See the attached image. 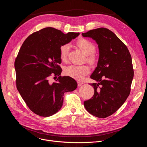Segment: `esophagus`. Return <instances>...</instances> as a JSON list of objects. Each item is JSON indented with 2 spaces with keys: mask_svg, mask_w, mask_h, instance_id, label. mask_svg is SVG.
<instances>
[{
  "mask_svg": "<svg viewBox=\"0 0 147 147\" xmlns=\"http://www.w3.org/2000/svg\"><path fill=\"white\" fill-rule=\"evenodd\" d=\"M77 84H78V87H80V86H81L82 85L83 83H82V82H80V81H77Z\"/></svg>",
  "mask_w": 147,
  "mask_h": 147,
  "instance_id": "obj_1",
  "label": "esophagus"
}]
</instances>
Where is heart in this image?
I'll return each instance as SVG.
<instances>
[{"mask_svg": "<svg viewBox=\"0 0 147 147\" xmlns=\"http://www.w3.org/2000/svg\"><path fill=\"white\" fill-rule=\"evenodd\" d=\"M77 45L86 55L87 60L91 63H94L96 60V56L94 52L95 47L91 42L86 39H81L77 42ZM70 48L69 44H65L60 47V57L62 61H65L67 60ZM64 73L66 76L74 79L81 80L90 73V67L86 65H71L65 68Z\"/></svg>", "mask_w": 147, "mask_h": 147, "instance_id": "heart-1", "label": "heart"}]
</instances>
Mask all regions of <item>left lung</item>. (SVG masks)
Wrapping results in <instances>:
<instances>
[{"mask_svg":"<svg viewBox=\"0 0 147 147\" xmlns=\"http://www.w3.org/2000/svg\"><path fill=\"white\" fill-rule=\"evenodd\" d=\"M82 35L95 40L99 54L90 76L98 82L90 84L94 95L84 105L92 115L105 118L117 111L130 94L134 76L131 56L127 47L107 28L92 30Z\"/></svg>","mask_w":147,"mask_h":147,"instance_id":"1","label":"left lung"}]
</instances>
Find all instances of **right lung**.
Wrapping results in <instances>:
<instances>
[{"label": "right lung", "instance_id": "obj_1", "mask_svg": "<svg viewBox=\"0 0 147 147\" xmlns=\"http://www.w3.org/2000/svg\"><path fill=\"white\" fill-rule=\"evenodd\" d=\"M79 35L47 27L30 35L21 47L14 63L17 88L35 114L43 117L55 114L63 105L65 92L77 88L76 81L70 77L60 76L52 84L48 79L52 73L59 76L61 73L60 47Z\"/></svg>", "mask_w": 147, "mask_h": 147}]
</instances>
